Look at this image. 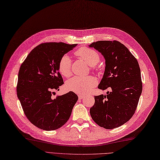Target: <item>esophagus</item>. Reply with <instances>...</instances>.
I'll return each mask as SVG.
<instances>
[{
    "label": "esophagus",
    "mask_w": 160,
    "mask_h": 160,
    "mask_svg": "<svg viewBox=\"0 0 160 160\" xmlns=\"http://www.w3.org/2000/svg\"><path fill=\"white\" fill-rule=\"evenodd\" d=\"M84 97H85V95H79V99H82Z\"/></svg>",
    "instance_id": "esophagus-1"
}]
</instances>
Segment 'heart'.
I'll use <instances>...</instances> for the list:
<instances>
[{
  "label": "heart",
  "instance_id": "obj_1",
  "mask_svg": "<svg viewBox=\"0 0 160 160\" xmlns=\"http://www.w3.org/2000/svg\"><path fill=\"white\" fill-rule=\"evenodd\" d=\"M75 54L83 59L93 70H97L96 65L100 61V56L95 49L89 48H81L75 52ZM60 73L66 78L71 75V60L68 54H64L60 58L58 63ZM98 83L97 79L93 76L74 77L66 82V87L70 91L79 94H86Z\"/></svg>",
  "mask_w": 160,
  "mask_h": 160
}]
</instances>
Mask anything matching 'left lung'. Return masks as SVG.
I'll return each mask as SVG.
<instances>
[{"mask_svg": "<svg viewBox=\"0 0 160 160\" xmlns=\"http://www.w3.org/2000/svg\"><path fill=\"white\" fill-rule=\"evenodd\" d=\"M93 47L105 59V70L98 88H111L107 95L95 96L90 108L94 122L101 127L113 129L132 117L142 91L140 69L136 58L118 41H97Z\"/></svg>", "mask_w": 160, "mask_h": 160, "instance_id": "8db88e82", "label": "left lung"}]
</instances>
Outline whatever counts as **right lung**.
<instances>
[{
    "label": "right lung",
    "instance_id": "right-lung-1",
    "mask_svg": "<svg viewBox=\"0 0 160 160\" xmlns=\"http://www.w3.org/2000/svg\"><path fill=\"white\" fill-rule=\"evenodd\" d=\"M77 44L42 43L34 48L22 63L16 87L17 96L30 122L44 130L62 127L69 120L78 97L69 91L52 98L63 80L59 72L60 58Z\"/></svg>",
    "mask_w": 160,
    "mask_h": 160
}]
</instances>
